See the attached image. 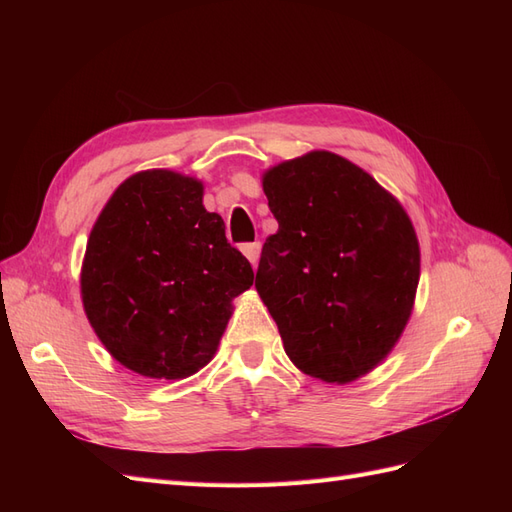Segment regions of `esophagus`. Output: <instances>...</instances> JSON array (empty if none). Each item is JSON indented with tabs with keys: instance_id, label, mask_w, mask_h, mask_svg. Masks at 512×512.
Masks as SVG:
<instances>
[{
	"instance_id": "1",
	"label": "esophagus",
	"mask_w": 512,
	"mask_h": 512,
	"mask_svg": "<svg viewBox=\"0 0 512 512\" xmlns=\"http://www.w3.org/2000/svg\"><path fill=\"white\" fill-rule=\"evenodd\" d=\"M241 250L247 256V260L252 262V267H256L258 265V258H260V243L258 241L256 243H245Z\"/></svg>"
}]
</instances>
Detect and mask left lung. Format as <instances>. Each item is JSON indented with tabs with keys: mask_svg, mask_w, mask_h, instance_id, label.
I'll return each mask as SVG.
<instances>
[{
	"mask_svg": "<svg viewBox=\"0 0 512 512\" xmlns=\"http://www.w3.org/2000/svg\"><path fill=\"white\" fill-rule=\"evenodd\" d=\"M280 224L265 245L256 290L303 374L346 384L393 350L421 275L414 226L363 168L309 151L262 175Z\"/></svg>",
	"mask_w": 512,
	"mask_h": 512,
	"instance_id": "obj_1",
	"label": "left lung"
}]
</instances>
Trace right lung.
<instances>
[{"label":"right lung","instance_id":"obj_1","mask_svg":"<svg viewBox=\"0 0 512 512\" xmlns=\"http://www.w3.org/2000/svg\"><path fill=\"white\" fill-rule=\"evenodd\" d=\"M224 220L203 207V183L143 170L108 198L81 269L85 314L104 348L147 378L181 380L205 367L252 286Z\"/></svg>","mask_w":512,"mask_h":512}]
</instances>
